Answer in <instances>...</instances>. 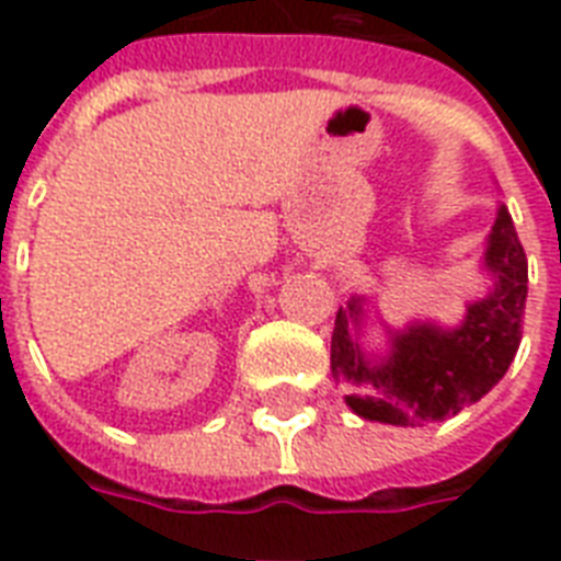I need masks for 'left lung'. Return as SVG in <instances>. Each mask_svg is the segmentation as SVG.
Segmentation results:
<instances>
[{
    "mask_svg": "<svg viewBox=\"0 0 561 561\" xmlns=\"http://www.w3.org/2000/svg\"><path fill=\"white\" fill-rule=\"evenodd\" d=\"M480 273L486 290L466 302L457 325L416 317L396 329L378 317L373 297L352 294L334 317L332 375L350 387L346 404L355 416L399 427L443 422L504 378L527 306V255L504 203H497ZM369 322L382 325L383 351L363 343Z\"/></svg>",
    "mask_w": 561,
    "mask_h": 561,
    "instance_id": "8db88e82",
    "label": "left lung"
}]
</instances>
